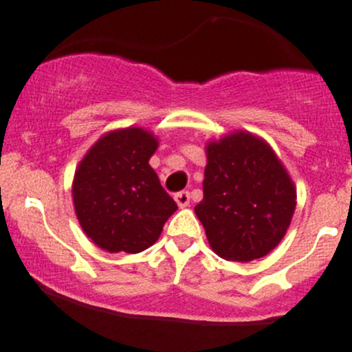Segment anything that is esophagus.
<instances>
[{
    "label": "esophagus",
    "instance_id": "34e87169",
    "mask_svg": "<svg viewBox=\"0 0 352 352\" xmlns=\"http://www.w3.org/2000/svg\"><path fill=\"white\" fill-rule=\"evenodd\" d=\"M175 201L179 208H187L190 204V192L189 190H180V192L175 194Z\"/></svg>",
    "mask_w": 352,
    "mask_h": 352
}]
</instances>
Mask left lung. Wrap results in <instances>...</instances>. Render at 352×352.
<instances>
[{
    "mask_svg": "<svg viewBox=\"0 0 352 352\" xmlns=\"http://www.w3.org/2000/svg\"><path fill=\"white\" fill-rule=\"evenodd\" d=\"M204 199L196 206L212 250L226 261L267 255L285 236L296 190L269 148L250 133H235L206 148Z\"/></svg>",
    "mask_w": 352,
    "mask_h": 352,
    "instance_id": "obj_1",
    "label": "left lung"
}]
</instances>
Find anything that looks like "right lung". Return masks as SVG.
Returning a JSON list of instances; mask_svg holds the SVG:
<instances>
[{"mask_svg": "<svg viewBox=\"0 0 352 352\" xmlns=\"http://www.w3.org/2000/svg\"><path fill=\"white\" fill-rule=\"evenodd\" d=\"M158 148L141 127L105 134L81 160L73 201L83 232L107 252L138 254L158 240L177 204L150 166Z\"/></svg>", "mask_w": 352, "mask_h": 352, "instance_id": "add662e5", "label": "right lung"}]
</instances>
